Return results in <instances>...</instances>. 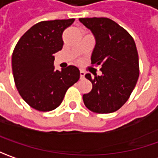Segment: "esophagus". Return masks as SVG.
I'll list each match as a JSON object with an SVG mask.
<instances>
[{
	"label": "esophagus",
	"mask_w": 158,
	"mask_h": 158,
	"mask_svg": "<svg viewBox=\"0 0 158 158\" xmlns=\"http://www.w3.org/2000/svg\"><path fill=\"white\" fill-rule=\"evenodd\" d=\"M84 76H85V72L82 71V70H80V77H81V79L84 78Z\"/></svg>",
	"instance_id": "esophagus-1"
}]
</instances>
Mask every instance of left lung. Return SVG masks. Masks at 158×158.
<instances>
[{
    "label": "left lung",
    "mask_w": 158,
    "mask_h": 158,
    "mask_svg": "<svg viewBox=\"0 0 158 158\" xmlns=\"http://www.w3.org/2000/svg\"><path fill=\"white\" fill-rule=\"evenodd\" d=\"M79 20L96 39L91 64L102 67V76L85 75L92 83V89L82 96L83 103L93 112H116L128 100L139 77V58L135 40L112 19L92 17Z\"/></svg>",
    "instance_id": "obj_1"
}]
</instances>
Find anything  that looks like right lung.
<instances>
[{"instance_id": "1", "label": "right lung", "mask_w": 158, "mask_h": 158, "mask_svg": "<svg viewBox=\"0 0 158 158\" xmlns=\"http://www.w3.org/2000/svg\"><path fill=\"white\" fill-rule=\"evenodd\" d=\"M75 19L42 21L18 40L12 54V71L23 99L40 112L54 110L61 104L68 89L80 78L76 66L54 69L55 52L62 49V33Z\"/></svg>"}]
</instances>
